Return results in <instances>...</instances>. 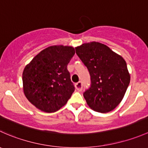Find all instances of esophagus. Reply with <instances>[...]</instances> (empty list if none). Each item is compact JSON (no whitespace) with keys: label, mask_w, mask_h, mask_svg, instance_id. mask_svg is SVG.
Instances as JSON below:
<instances>
[{"label":"esophagus","mask_w":148,"mask_h":148,"mask_svg":"<svg viewBox=\"0 0 148 148\" xmlns=\"http://www.w3.org/2000/svg\"><path fill=\"white\" fill-rule=\"evenodd\" d=\"M82 83L81 82H79L76 83L75 84V87L76 89H77V91H79V92H81L82 90Z\"/></svg>","instance_id":"1"}]
</instances>
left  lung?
<instances>
[{"mask_svg": "<svg viewBox=\"0 0 148 148\" xmlns=\"http://www.w3.org/2000/svg\"><path fill=\"white\" fill-rule=\"evenodd\" d=\"M75 49L90 74V86L83 94L87 104L98 112L113 110L123 99L130 82L126 62L108 46L95 41Z\"/></svg>", "mask_w": 148, "mask_h": 148, "instance_id": "left-lung-1", "label": "left lung"}]
</instances>
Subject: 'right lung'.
<instances>
[{
    "mask_svg": "<svg viewBox=\"0 0 148 148\" xmlns=\"http://www.w3.org/2000/svg\"><path fill=\"white\" fill-rule=\"evenodd\" d=\"M74 53L71 46H49L25 67L22 76L23 92L36 108L54 112L68 102L75 88L67 65Z\"/></svg>",
    "mask_w": 148,
    "mask_h": 148,
    "instance_id": "add662e5",
    "label": "right lung"
}]
</instances>
